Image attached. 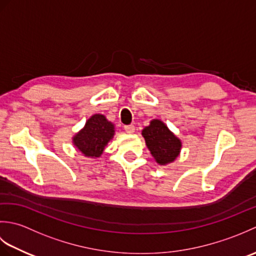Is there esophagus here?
Returning a JSON list of instances; mask_svg holds the SVG:
<instances>
[{
    "instance_id": "34e87169",
    "label": "esophagus",
    "mask_w": 256,
    "mask_h": 256,
    "mask_svg": "<svg viewBox=\"0 0 256 256\" xmlns=\"http://www.w3.org/2000/svg\"><path fill=\"white\" fill-rule=\"evenodd\" d=\"M124 130L128 134H133L135 132L134 125H126V126H124Z\"/></svg>"
}]
</instances>
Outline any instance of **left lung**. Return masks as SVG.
Returning <instances> with one entry per match:
<instances>
[{"label":"left lung","mask_w":256,"mask_h":256,"mask_svg":"<svg viewBox=\"0 0 256 256\" xmlns=\"http://www.w3.org/2000/svg\"><path fill=\"white\" fill-rule=\"evenodd\" d=\"M142 135L146 146L158 165L170 164L180 154L182 140L158 118L152 120L148 126L143 128Z\"/></svg>","instance_id":"1"}]
</instances>
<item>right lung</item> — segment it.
<instances>
[{"instance_id": "right-lung-1", "label": "right lung", "mask_w": 256, "mask_h": 256, "mask_svg": "<svg viewBox=\"0 0 256 256\" xmlns=\"http://www.w3.org/2000/svg\"><path fill=\"white\" fill-rule=\"evenodd\" d=\"M116 134L114 124L103 116L94 114L84 124V126L72 136V144L86 157H100L108 143Z\"/></svg>"}]
</instances>
